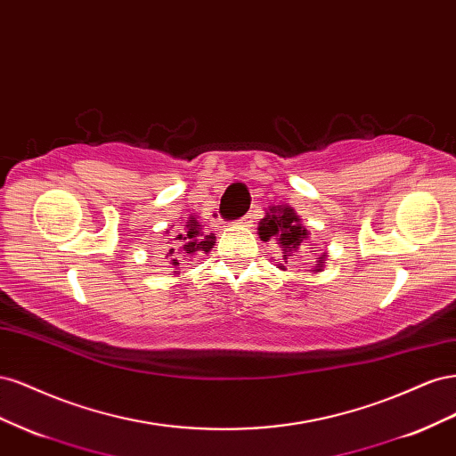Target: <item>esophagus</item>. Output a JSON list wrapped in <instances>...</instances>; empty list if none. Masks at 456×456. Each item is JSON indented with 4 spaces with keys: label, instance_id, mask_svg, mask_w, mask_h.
<instances>
[{
    "label": "esophagus",
    "instance_id": "1",
    "mask_svg": "<svg viewBox=\"0 0 456 456\" xmlns=\"http://www.w3.org/2000/svg\"><path fill=\"white\" fill-rule=\"evenodd\" d=\"M251 218H253L251 215H247V216H243V218H241V223H240V224H243V226H247V224H251Z\"/></svg>",
    "mask_w": 456,
    "mask_h": 456
}]
</instances>
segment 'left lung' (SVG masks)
<instances>
[{
  "label": "left lung",
  "mask_w": 456,
  "mask_h": 456,
  "mask_svg": "<svg viewBox=\"0 0 456 456\" xmlns=\"http://www.w3.org/2000/svg\"><path fill=\"white\" fill-rule=\"evenodd\" d=\"M258 238L262 241H275L280 247L281 256L278 258V266L280 270H287V266L291 265V258L297 256L300 251V247L306 243L310 238V232L302 226V218L297 215L291 205H270L265 218H260L258 223ZM317 247L310 249L312 255H317V265L312 268V272H323L325 266V258L327 253H315ZM275 260V258H273Z\"/></svg>",
  "instance_id": "left-lung-1"
}]
</instances>
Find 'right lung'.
Listing matches in <instances>:
<instances>
[{
	"mask_svg": "<svg viewBox=\"0 0 456 456\" xmlns=\"http://www.w3.org/2000/svg\"><path fill=\"white\" fill-rule=\"evenodd\" d=\"M173 241H176V247L175 249H169L167 256L171 258V266L175 268L171 275H176L181 273L176 268L178 265H183L184 260H191L209 253L213 249L216 238L215 233H205L203 224L200 223L198 216L190 215L186 223H181V226H178V230L175 232Z\"/></svg>",
	"mask_w": 456,
	"mask_h": 456,
	"instance_id": "right-lung-1",
	"label": "right lung"
}]
</instances>
